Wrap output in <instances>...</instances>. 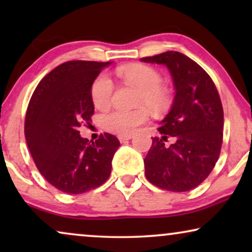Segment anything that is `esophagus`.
<instances>
[{"mask_svg":"<svg viewBox=\"0 0 252 252\" xmlns=\"http://www.w3.org/2000/svg\"><path fill=\"white\" fill-rule=\"evenodd\" d=\"M132 137H133L132 135H125V136H122V135H120V136L118 137V139H119L120 142L124 143V142H126V141H128V140L132 139Z\"/></svg>","mask_w":252,"mask_h":252,"instance_id":"esophagus-1","label":"esophagus"}]
</instances>
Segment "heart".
Masks as SVG:
<instances>
[{"label":"heart","instance_id":"b5f03b06","mask_svg":"<svg viewBox=\"0 0 252 252\" xmlns=\"http://www.w3.org/2000/svg\"><path fill=\"white\" fill-rule=\"evenodd\" d=\"M118 74L137 89L135 103L143 105L134 110H113L102 117V125L117 135H130L149 118L148 110L163 113L171 104V95L163 85V77L156 68L143 64L126 65L118 68ZM113 82L106 74L95 79L91 88V96L95 108L104 110L111 103Z\"/></svg>","mask_w":252,"mask_h":252}]
</instances>
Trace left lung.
I'll list each match as a JSON object with an SVG mask.
<instances>
[{"mask_svg": "<svg viewBox=\"0 0 252 252\" xmlns=\"http://www.w3.org/2000/svg\"><path fill=\"white\" fill-rule=\"evenodd\" d=\"M166 65L175 97L144 158L148 181L170 191H187L202 184L218 160L222 146L223 110L212 79L199 65L178 51L141 58ZM171 139V143L166 142Z\"/></svg>", "mask_w": 252, "mask_h": 252, "instance_id": "obj_1", "label": "left lung"}]
</instances>
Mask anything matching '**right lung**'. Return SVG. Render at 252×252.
I'll return each instance as SVG.
<instances>
[{"mask_svg": "<svg viewBox=\"0 0 252 252\" xmlns=\"http://www.w3.org/2000/svg\"><path fill=\"white\" fill-rule=\"evenodd\" d=\"M110 62L70 61L36 86L25 117V139L37 170L58 190L82 194L104 184L111 173L119 140L109 133L95 142L79 128L91 125V88Z\"/></svg>", "mask_w": 252, "mask_h": 252, "instance_id": "obj_1", "label": "right lung"}]
</instances>
